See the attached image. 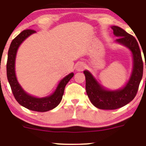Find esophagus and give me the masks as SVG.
Instances as JSON below:
<instances>
[{"label":"esophagus","mask_w":146,"mask_h":146,"mask_svg":"<svg viewBox=\"0 0 146 146\" xmlns=\"http://www.w3.org/2000/svg\"><path fill=\"white\" fill-rule=\"evenodd\" d=\"M85 68V64L82 62H78L76 64V70L77 71H82Z\"/></svg>","instance_id":"esophagus-1"}]
</instances>
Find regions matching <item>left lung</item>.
Instances as JSON below:
<instances>
[{
	"mask_svg": "<svg viewBox=\"0 0 146 146\" xmlns=\"http://www.w3.org/2000/svg\"><path fill=\"white\" fill-rule=\"evenodd\" d=\"M115 42L127 47L132 55L133 67L125 85L117 90H108L103 86L88 70L83 71L86 79V92L92 104L97 108L115 110L121 108L134 99L143 77V64L140 48L136 38L124 29L112 26Z\"/></svg>",
	"mask_w": 146,
	"mask_h": 146,
	"instance_id": "left-lung-1",
	"label": "left lung"
}]
</instances>
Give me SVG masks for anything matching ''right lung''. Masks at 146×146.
<instances>
[{"instance_id": "1", "label": "right lung", "mask_w": 146, "mask_h": 146, "mask_svg": "<svg viewBox=\"0 0 146 146\" xmlns=\"http://www.w3.org/2000/svg\"><path fill=\"white\" fill-rule=\"evenodd\" d=\"M36 33L31 29L24 30L12 41L7 54V77L14 96L21 106L33 111L46 112L54 109L60 104L66 85L73 77L74 73H69L61 79L54 92L47 96L37 97L29 94L23 89L18 82L15 72L17 53L21 44L29 36Z\"/></svg>"}]
</instances>
